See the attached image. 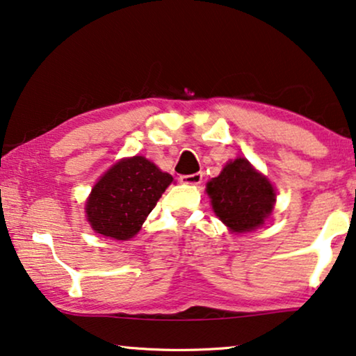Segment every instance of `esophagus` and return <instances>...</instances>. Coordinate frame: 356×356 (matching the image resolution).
Masks as SVG:
<instances>
[{"mask_svg":"<svg viewBox=\"0 0 356 356\" xmlns=\"http://www.w3.org/2000/svg\"><path fill=\"white\" fill-rule=\"evenodd\" d=\"M202 179H203L202 172H195V174H187V176H180V182L197 185V184L202 182Z\"/></svg>","mask_w":356,"mask_h":356,"instance_id":"34e87169","label":"esophagus"}]
</instances>
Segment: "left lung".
I'll use <instances>...</instances> for the list:
<instances>
[{"mask_svg": "<svg viewBox=\"0 0 356 356\" xmlns=\"http://www.w3.org/2000/svg\"><path fill=\"white\" fill-rule=\"evenodd\" d=\"M207 192L216 216L234 232H250L261 226L276 202L273 185L245 158L227 163L208 182Z\"/></svg>", "mask_w": 356, "mask_h": 356, "instance_id": "1", "label": "left lung"}]
</instances>
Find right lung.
I'll return each mask as SVG.
<instances>
[{"instance_id": "add662e5", "label": "right lung", "mask_w": 356, "mask_h": 356, "mask_svg": "<svg viewBox=\"0 0 356 356\" xmlns=\"http://www.w3.org/2000/svg\"><path fill=\"white\" fill-rule=\"evenodd\" d=\"M171 182L172 176L147 158L122 159L98 180L90 193L85 208L88 222L104 237H134Z\"/></svg>"}]
</instances>
